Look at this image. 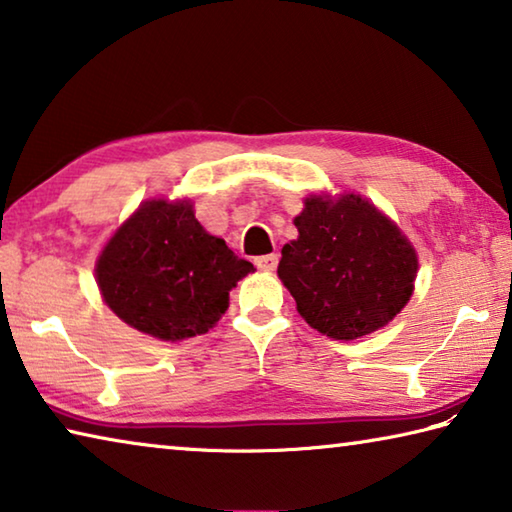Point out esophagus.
I'll return each instance as SVG.
<instances>
[{"label": "esophagus", "instance_id": "1", "mask_svg": "<svg viewBox=\"0 0 512 512\" xmlns=\"http://www.w3.org/2000/svg\"><path fill=\"white\" fill-rule=\"evenodd\" d=\"M277 262H280V257H277L275 253H271V255H262V257H255V266L259 268V271H275V268H277Z\"/></svg>", "mask_w": 512, "mask_h": 512}]
</instances>
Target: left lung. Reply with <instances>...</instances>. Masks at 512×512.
<instances>
[{"instance_id": "left-lung-1", "label": "left lung", "mask_w": 512, "mask_h": 512, "mask_svg": "<svg viewBox=\"0 0 512 512\" xmlns=\"http://www.w3.org/2000/svg\"><path fill=\"white\" fill-rule=\"evenodd\" d=\"M293 223L300 237L282 248L277 275L311 327L354 341L400 314L418 257L375 205L357 194L311 196Z\"/></svg>"}]
</instances>
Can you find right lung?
Wrapping results in <instances>:
<instances>
[{"label": "right lung", "instance_id": "right-lung-1", "mask_svg": "<svg viewBox=\"0 0 512 512\" xmlns=\"http://www.w3.org/2000/svg\"><path fill=\"white\" fill-rule=\"evenodd\" d=\"M250 271L248 259L207 235L187 201H149L103 248L97 282L124 323L180 341L205 334L228 309L230 289Z\"/></svg>", "mask_w": 512, "mask_h": 512}]
</instances>
